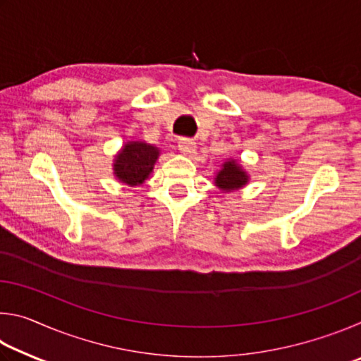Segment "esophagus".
Wrapping results in <instances>:
<instances>
[{"label":"esophagus","instance_id":"1","mask_svg":"<svg viewBox=\"0 0 361 361\" xmlns=\"http://www.w3.org/2000/svg\"><path fill=\"white\" fill-rule=\"evenodd\" d=\"M178 149L183 152V154H192L195 151V142H192L191 138H180Z\"/></svg>","mask_w":361,"mask_h":361}]
</instances>
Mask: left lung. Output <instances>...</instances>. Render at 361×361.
Returning a JSON list of instances; mask_svg holds the SVG:
<instances>
[{"mask_svg":"<svg viewBox=\"0 0 361 361\" xmlns=\"http://www.w3.org/2000/svg\"><path fill=\"white\" fill-rule=\"evenodd\" d=\"M248 181L247 173L239 167V164L235 161H228L219 170L215 183L219 189L223 191H234V189L242 188Z\"/></svg>","mask_w":361,"mask_h":361,"instance_id":"8db88e82","label":"left lung"}]
</instances>
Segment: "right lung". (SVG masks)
Masks as SVG:
<instances>
[{
  "label": "right lung",
  "mask_w": 361,
  "mask_h": 361,
  "mask_svg": "<svg viewBox=\"0 0 361 361\" xmlns=\"http://www.w3.org/2000/svg\"><path fill=\"white\" fill-rule=\"evenodd\" d=\"M159 156L157 148L143 142L127 143L116 156L114 173L129 186H137L148 178Z\"/></svg>",
  "instance_id": "add662e5"
}]
</instances>
